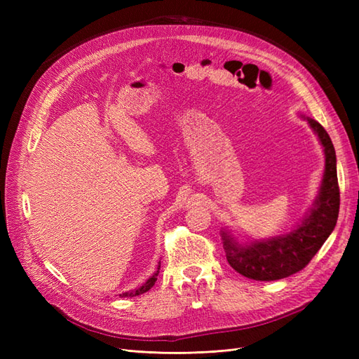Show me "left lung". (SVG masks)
I'll list each match as a JSON object with an SVG mask.
<instances>
[{
    "label": "left lung",
    "instance_id": "obj_1",
    "mask_svg": "<svg viewBox=\"0 0 359 359\" xmlns=\"http://www.w3.org/2000/svg\"><path fill=\"white\" fill-rule=\"evenodd\" d=\"M307 119L318 135L325 153V170L319 194L301 223L290 232L268 240L241 244L231 232L222 231L223 248L229 265L241 276L271 281L289 277L309 265L334 231L340 210V189L337 180V158L331 137L316 119Z\"/></svg>",
    "mask_w": 359,
    "mask_h": 359
}]
</instances>
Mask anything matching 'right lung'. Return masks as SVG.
Returning a JSON list of instances; mask_svg holds the SVG:
<instances>
[{
    "label": "right lung",
    "instance_id": "1",
    "mask_svg": "<svg viewBox=\"0 0 359 359\" xmlns=\"http://www.w3.org/2000/svg\"><path fill=\"white\" fill-rule=\"evenodd\" d=\"M158 269H160V262H158V266H157V271L156 273L151 276L145 283L140 286V287H137V289H135V290H128V292H124V293H121V295L119 297H124V298H128V297H137V295H142V293H145V292H148L151 287L154 286V283L157 281V276H158Z\"/></svg>",
    "mask_w": 359,
    "mask_h": 359
}]
</instances>
